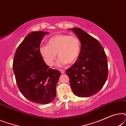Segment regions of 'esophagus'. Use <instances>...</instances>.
Instances as JSON below:
<instances>
[{"label":"esophagus","instance_id":"34e87169","mask_svg":"<svg viewBox=\"0 0 126 126\" xmlns=\"http://www.w3.org/2000/svg\"><path fill=\"white\" fill-rule=\"evenodd\" d=\"M60 72H61V74H63V73H65V70H63V69H60Z\"/></svg>","mask_w":126,"mask_h":126}]
</instances>
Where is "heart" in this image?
<instances>
[{
  "label": "heart",
  "mask_w": 126,
  "mask_h": 126,
  "mask_svg": "<svg viewBox=\"0 0 126 126\" xmlns=\"http://www.w3.org/2000/svg\"><path fill=\"white\" fill-rule=\"evenodd\" d=\"M81 50V44L77 36L61 34L50 38L47 45L39 47V51L45 63L50 66L54 64L57 53L59 58L56 64L63 66L67 63H75L80 56Z\"/></svg>",
  "instance_id": "1"
}]
</instances>
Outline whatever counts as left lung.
<instances>
[{"instance_id": "8db88e82", "label": "left lung", "mask_w": 126, "mask_h": 126, "mask_svg": "<svg viewBox=\"0 0 126 126\" xmlns=\"http://www.w3.org/2000/svg\"><path fill=\"white\" fill-rule=\"evenodd\" d=\"M81 44L80 56L66 70L72 90L76 95L87 97L97 93L108 77L107 58L99 41L78 27L71 29Z\"/></svg>"}]
</instances>
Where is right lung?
I'll use <instances>...</instances> for the list:
<instances>
[{
	"instance_id": "right-lung-1",
	"label": "right lung",
	"mask_w": 126,
	"mask_h": 126,
	"mask_svg": "<svg viewBox=\"0 0 126 126\" xmlns=\"http://www.w3.org/2000/svg\"><path fill=\"white\" fill-rule=\"evenodd\" d=\"M48 32H33L25 38L17 48L13 70L20 92L31 101L46 104L56 97L59 70L49 68L39 51L42 38Z\"/></svg>"
}]
</instances>
